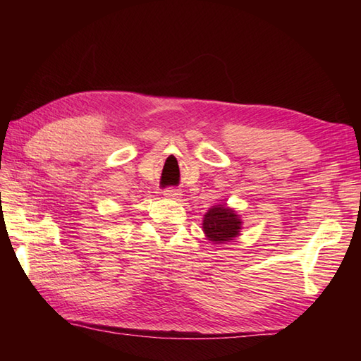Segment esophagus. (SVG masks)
<instances>
[{
  "label": "esophagus",
  "instance_id": "obj_1",
  "mask_svg": "<svg viewBox=\"0 0 361 361\" xmlns=\"http://www.w3.org/2000/svg\"><path fill=\"white\" fill-rule=\"evenodd\" d=\"M180 195H181V192L178 189L169 188V189L164 190V197L169 198V200H180Z\"/></svg>",
  "mask_w": 361,
  "mask_h": 361
}]
</instances>
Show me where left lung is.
<instances>
[{
  "label": "left lung",
  "instance_id": "1",
  "mask_svg": "<svg viewBox=\"0 0 361 361\" xmlns=\"http://www.w3.org/2000/svg\"><path fill=\"white\" fill-rule=\"evenodd\" d=\"M242 220L226 204H217L204 214L203 231L212 243H225L239 235Z\"/></svg>",
  "mask_w": 361,
  "mask_h": 361
}]
</instances>
